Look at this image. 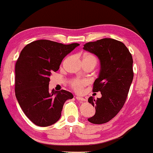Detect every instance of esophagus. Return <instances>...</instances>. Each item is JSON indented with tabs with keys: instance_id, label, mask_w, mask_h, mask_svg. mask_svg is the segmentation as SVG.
Returning a JSON list of instances; mask_svg holds the SVG:
<instances>
[{
	"instance_id": "obj_1",
	"label": "esophagus",
	"mask_w": 153,
	"mask_h": 153,
	"mask_svg": "<svg viewBox=\"0 0 153 153\" xmlns=\"http://www.w3.org/2000/svg\"><path fill=\"white\" fill-rule=\"evenodd\" d=\"M76 99H77V100L80 101H86V99H84L83 97H79V96H77L76 97Z\"/></svg>"
}]
</instances>
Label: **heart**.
Masks as SVG:
<instances>
[{
  "mask_svg": "<svg viewBox=\"0 0 153 153\" xmlns=\"http://www.w3.org/2000/svg\"><path fill=\"white\" fill-rule=\"evenodd\" d=\"M83 61L88 62H93L94 65H97V59L94 54H86L84 56ZM70 86L77 93H80L82 90L88 84V81L86 79H79V78H74L69 82Z\"/></svg>",
  "mask_w": 153,
  "mask_h": 153,
  "instance_id": "b5f03b06",
  "label": "heart"
}]
</instances>
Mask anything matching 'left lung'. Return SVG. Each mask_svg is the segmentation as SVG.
<instances>
[{
  "label": "left lung",
  "instance_id": "left-lung-1",
  "mask_svg": "<svg viewBox=\"0 0 153 153\" xmlns=\"http://www.w3.org/2000/svg\"><path fill=\"white\" fill-rule=\"evenodd\" d=\"M84 49L97 56L101 62L93 92H101L102 97L88 98L96 112L88 120L103 124L116 116L127 100L133 78L132 56L124 43L110 38L86 43Z\"/></svg>",
  "mask_w": 153,
  "mask_h": 153
}]
</instances>
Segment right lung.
I'll return each mask as SVG.
<instances>
[{
  "label": "right lung",
  "mask_w": 153,
  "mask_h": 153,
  "mask_svg": "<svg viewBox=\"0 0 153 153\" xmlns=\"http://www.w3.org/2000/svg\"><path fill=\"white\" fill-rule=\"evenodd\" d=\"M79 43L69 45L37 40L26 45L16 63L15 93L22 110L34 124L48 127L59 120L62 107L74 95L69 91L49 90L50 76L62 59Z\"/></svg>",
  "instance_id": "add662e5"
}]
</instances>
